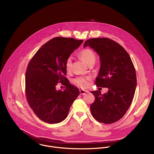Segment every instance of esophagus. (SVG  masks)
<instances>
[{"label": "esophagus", "mask_w": 154, "mask_h": 154, "mask_svg": "<svg viewBox=\"0 0 154 154\" xmlns=\"http://www.w3.org/2000/svg\"><path fill=\"white\" fill-rule=\"evenodd\" d=\"M79 92H80V94H81V95H84V94H85L86 93H88V91H86V90H79Z\"/></svg>", "instance_id": "esophagus-1"}]
</instances>
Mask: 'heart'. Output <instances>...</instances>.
<instances>
[{"label": "heart", "instance_id": "heart-1", "mask_svg": "<svg viewBox=\"0 0 154 154\" xmlns=\"http://www.w3.org/2000/svg\"><path fill=\"white\" fill-rule=\"evenodd\" d=\"M79 57L81 59L87 64L94 63L96 61V55L93 51L89 49H85L81 51L79 54ZM66 69L67 71L71 70L72 66V57H69L67 58L65 63ZM91 79V77L90 76H78L73 79V82L76 86L82 88H87L90 84V81Z\"/></svg>", "mask_w": 154, "mask_h": 154}]
</instances>
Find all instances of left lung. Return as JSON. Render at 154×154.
Wrapping results in <instances>:
<instances>
[{
  "label": "left lung",
  "instance_id": "8db88e82",
  "mask_svg": "<svg viewBox=\"0 0 154 154\" xmlns=\"http://www.w3.org/2000/svg\"><path fill=\"white\" fill-rule=\"evenodd\" d=\"M87 46L100 58L96 85L108 88L103 94L99 90L91 91L95 97L90 105L91 114L100 123H114L123 117L134 98L137 86L134 64L125 49L109 38L89 39L84 43V48Z\"/></svg>",
  "mask_w": 154,
  "mask_h": 154
}]
</instances>
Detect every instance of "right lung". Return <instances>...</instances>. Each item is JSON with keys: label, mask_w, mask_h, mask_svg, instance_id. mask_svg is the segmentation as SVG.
I'll list each match as a JSON object with an SVG mask.
<instances>
[{"label": "right lung", "mask_w": 154, "mask_h": 154, "mask_svg": "<svg viewBox=\"0 0 154 154\" xmlns=\"http://www.w3.org/2000/svg\"><path fill=\"white\" fill-rule=\"evenodd\" d=\"M83 42L72 38L56 37L45 43L31 60L26 72L25 88L28 102L37 116L50 123L66 119L74 100L79 94L78 88L64 76L68 57ZM60 82L66 87L56 89Z\"/></svg>", "instance_id": "add662e5"}]
</instances>
